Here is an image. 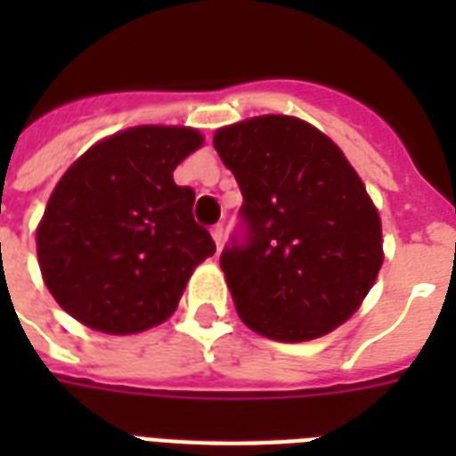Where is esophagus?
Listing matches in <instances>:
<instances>
[{"instance_id": "obj_1", "label": "esophagus", "mask_w": 456, "mask_h": 456, "mask_svg": "<svg viewBox=\"0 0 456 456\" xmlns=\"http://www.w3.org/2000/svg\"><path fill=\"white\" fill-rule=\"evenodd\" d=\"M210 234H213L215 243H217V248H220L222 241H224V227H222V224H215V227L210 229Z\"/></svg>"}]
</instances>
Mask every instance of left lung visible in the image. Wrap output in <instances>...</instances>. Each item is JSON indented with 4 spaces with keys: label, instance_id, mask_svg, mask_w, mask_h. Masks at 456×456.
I'll return each mask as SVG.
<instances>
[{
    "label": "left lung",
    "instance_id": "left-lung-1",
    "mask_svg": "<svg viewBox=\"0 0 456 456\" xmlns=\"http://www.w3.org/2000/svg\"><path fill=\"white\" fill-rule=\"evenodd\" d=\"M213 144L243 196V232L220 257L243 324L284 343L333 331L383 265L381 217L360 175L300 118H250Z\"/></svg>",
    "mask_w": 456,
    "mask_h": 456
}]
</instances>
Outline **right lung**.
<instances>
[{
    "mask_svg": "<svg viewBox=\"0 0 456 456\" xmlns=\"http://www.w3.org/2000/svg\"><path fill=\"white\" fill-rule=\"evenodd\" d=\"M199 130L139 125L82 153L49 196L37 260L53 300L89 329L139 333L177 310L193 270L215 253L193 220L196 193L172 172Z\"/></svg>",
    "mask_w": 456,
    "mask_h": 456,
    "instance_id": "obj_1",
    "label": "right lung"
}]
</instances>
